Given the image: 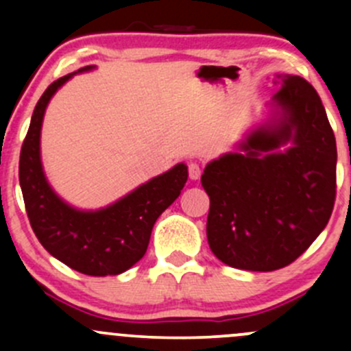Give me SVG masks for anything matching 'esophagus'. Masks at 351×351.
<instances>
[{
    "label": "esophagus",
    "mask_w": 351,
    "mask_h": 351,
    "mask_svg": "<svg viewBox=\"0 0 351 351\" xmlns=\"http://www.w3.org/2000/svg\"><path fill=\"white\" fill-rule=\"evenodd\" d=\"M202 175V168L197 165V162H190L189 165V176L190 180H198Z\"/></svg>",
    "instance_id": "34e87169"
}]
</instances>
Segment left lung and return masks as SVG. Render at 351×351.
<instances>
[{
	"label": "left lung",
	"instance_id": "8db88e82",
	"mask_svg": "<svg viewBox=\"0 0 351 351\" xmlns=\"http://www.w3.org/2000/svg\"><path fill=\"white\" fill-rule=\"evenodd\" d=\"M270 117L238 151L208 162L207 239L232 268L274 271L295 261L326 228L336 197V141L317 91L277 76Z\"/></svg>",
	"mask_w": 351,
	"mask_h": 351
}]
</instances>
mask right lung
<instances>
[{
	"mask_svg": "<svg viewBox=\"0 0 351 351\" xmlns=\"http://www.w3.org/2000/svg\"><path fill=\"white\" fill-rule=\"evenodd\" d=\"M86 66L59 77L35 105L20 153V186L30 226L42 246L73 270L91 277L119 275L144 256L159 215L182 193L189 168L178 162L98 210H81L62 200L45 178L40 159L44 113L56 91Z\"/></svg>",
	"mask_w": 351,
	"mask_h": 351,
	"instance_id": "add662e5",
	"label": "right lung"
}]
</instances>
